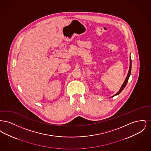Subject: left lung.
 <instances>
[{"mask_svg": "<svg viewBox=\"0 0 151 151\" xmlns=\"http://www.w3.org/2000/svg\"><path fill=\"white\" fill-rule=\"evenodd\" d=\"M129 72H128V74H127V77H126V78L125 79V80H124V83H123V84H122V86H121V89H119V92H118L116 93L115 94L114 96H113V97H113L114 96H116V95H118L121 92H122V91L123 90V89L125 88V86H126V84H127V82H128V80H129V76H130V74H131V58H130V60H129Z\"/></svg>", "mask_w": 151, "mask_h": 151, "instance_id": "obj_1", "label": "left lung"}]
</instances>
